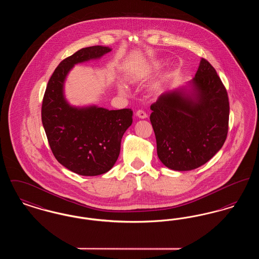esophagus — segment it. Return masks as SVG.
Listing matches in <instances>:
<instances>
[{
	"label": "esophagus",
	"instance_id": "34e87169",
	"mask_svg": "<svg viewBox=\"0 0 259 259\" xmlns=\"http://www.w3.org/2000/svg\"><path fill=\"white\" fill-rule=\"evenodd\" d=\"M136 115H137L139 118H142V119H144V118H147V117H148L147 112L143 111V110H139V111H137V112H136Z\"/></svg>",
	"mask_w": 259,
	"mask_h": 259
}]
</instances>
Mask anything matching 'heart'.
<instances>
[{
  "mask_svg": "<svg viewBox=\"0 0 259 259\" xmlns=\"http://www.w3.org/2000/svg\"><path fill=\"white\" fill-rule=\"evenodd\" d=\"M120 89H121V91H125V87H123V85L120 87Z\"/></svg>",
  "mask_w": 259,
  "mask_h": 259,
  "instance_id": "obj_1",
  "label": "heart"
}]
</instances>
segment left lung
Wrapping results in <instances>:
<instances>
[{"label": "left lung", "mask_w": 259, "mask_h": 259, "mask_svg": "<svg viewBox=\"0 0 259 259\" xmlns=\"http://www.w3.org/2000/svg\"><path fill=\"white\" fill-rule=\"evenodd\" d=\"M192 90L161 94L150 106V122L161 162L176 171L204 165L222 148L229 123V99L214 68L200 62Z\"/></svg>", "instance_id": "obj_1"}]
</instances>
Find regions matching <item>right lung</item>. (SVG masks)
I'll use <instances>...</instances> for the list:
<instances>
[{
    "mask_svg": "<svg viewBox=\"0 0 259 259\" xmlns=\"http://www.w3.org/2000/svg\"><path fill=\"white\" fill-rule=\"evenodd\" d=\"M110 51L94 46L65 58L50 76L42 99L41 121L54 157L81 176L111 170L118 158L122 136L133 121V111L71 107L63 95L64 80L74 64L100 58Z\"/></svg>",
    "mask_w": 259,
    "mask_h": 259,
    "instance_id": "obj_1",
    "label": "right lung"
}]
</instances>
